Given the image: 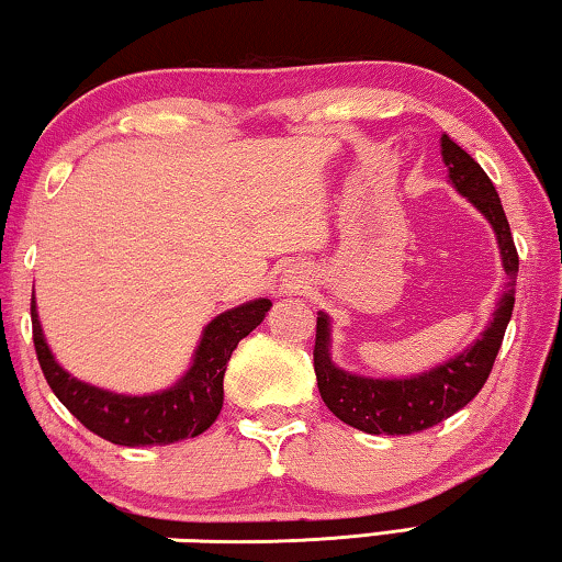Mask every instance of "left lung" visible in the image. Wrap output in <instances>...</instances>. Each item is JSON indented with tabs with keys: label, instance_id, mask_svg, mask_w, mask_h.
I'll list each match as a JSON object with an SVG mask.
<instances>
[{
	"label": "left lung",
	"instance_id": "left-lung-1",
	"mask_svg": "<svg viewBox=\"0 0 562 562\" xmlns=\"http://www.w3.org/2000/svg\"><path fill=\"white\" fill-rule=\"evenodd\" d=\"M441 158L449 169V183L462 194L484 220L492 224L497 237L502 267L509 278L507 290L492 313V321L472 346L431 371L408 375V379H371L353 371H342L330 356V315L317 313L315 328V375L325 406L353 429L366 434H416L454 416L472 401L499 353L507 323L515 307L517 249L509 232V222L502 209L499 194L480 164L457 146L447 133L441 136Z\"/></svg>",
	"mask_w": 562,
	"mask_h": 562
}]
</instances>
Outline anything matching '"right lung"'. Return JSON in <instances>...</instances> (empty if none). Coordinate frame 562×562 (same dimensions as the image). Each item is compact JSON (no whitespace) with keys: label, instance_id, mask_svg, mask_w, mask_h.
Here are the masks:
<instances>
[{"label":"right lung","instance_id":"right-lung-1","mask_svg":"<svg viewBox=\"0 0 562 562\" xmlns=\"http://www.w3.org/2000/svg\"><path fill=\"white\" fill-rule=\"evenodd\" d=\"M270 307V300L259 297L216 315L201 333L189 371L173 386L144 396L98 389L67 373L47 346L35 297L32 335L49 389L86 429L121 447H164L199 437L216 422L224 404V371L234 348L265 321Z\"/></svg>","mask_w":562,"mask_h":562}]
</instances>
